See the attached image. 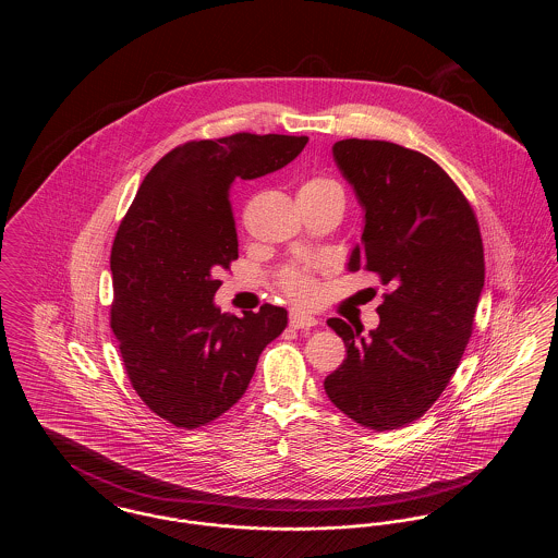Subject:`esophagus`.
Listing matches in <instances>:
<instances>
[{"mask_svg":"<svg viewBox=\"0 0 558 558\" xmlns=\"http://www.w3.org/2000/svg\"><path fill=\"white\" fill-rule=\"evenodd\" d=\"M316 324H318V318H314L310 314H303V312H292L291 314L292 328H312Z\"/></svg>","mask_w":558,"mask_h":558,"instance_id":"obj_1","label":"esophagus"}]
</instances>
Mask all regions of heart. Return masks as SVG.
Returning a JSON list of instances; mask_svg holds the SVG:
<instances>
[{"mask_svg":"<svg viewBox=\"0 0 558 558\" xmlns=\"http://www.w3.org/2000/svg\"><path fill=\"white\" fill-rule=\"evenodd\" d=\"M299 196H312V198H337L343 203V190L328 178H312L303 182L299 187ZM282 287L289 296L299 303H310L318 294V284L314 276L305 269H291L282 276Z\"/></svg>","mask_w":558,"mask_h":558,"instance_id":"1","label":"heart"}]
</instances>
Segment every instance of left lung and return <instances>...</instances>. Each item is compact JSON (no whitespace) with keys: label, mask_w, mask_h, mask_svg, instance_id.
Listing matches in <instances>:
<instances>
[{"label":"left lung","mask_w":558,"mask_h":558,"mask_svg":"<svg viewBox=\"0 0 558 558\" xmlns=\"http://www.w3.org/2000/svg\"><path fill=\"white\" fill-rule=\"evenodd\" d=\"M332 157L364 209L347 269L376 274L389 292L366 337L328 319L347 357L324 389L357 425L391 430L421 418L460 364L485 282L483 242L464 194L423 153L351 137Z\"/></svg>","instance_id":"left-lung-1"}]
</instances>
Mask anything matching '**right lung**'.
<instances>
[{
    "label": "right lung",
    "instance_id": "obj_1",
    "mask_svg": "<svg viewBox=\"0 0 558 558\" xmlns=\"http://www.w3.org/2000/svg\"><path fill=\"white\" fill-rule=\"evenodd\" d=\"M305 135L234 133L173 148L150 169L110 253V326L135 393L171 425L196 428L228 412L282 335L284 307L242 318L215 305L221 269L239 259L230 187L289 165Z\"/></svg>",
    "mask_w": 558,
    "mask_h": 558
}]
</instances>
